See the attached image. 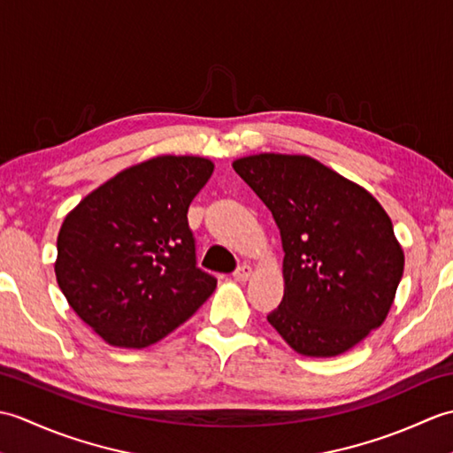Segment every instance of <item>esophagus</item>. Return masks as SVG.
Listing matches in <instances>:
<instances>
[{
  "label": "esophagus",
  "mask_w": 453,
  "mask_h": 453,
  "mask_svg": "<svg viewBox=\"0 0 453 453\" xmlns=\"http://www.w3.org/2000/svg\"><path fill=\"white\" fill-rule=\"evenodd\" d=\"M251 266L249 265H242L237 268V271L234 273V280H237V282H245V280H249V276H251Z\"/></svg>",
  "instance_id": "esophagus-1"
}]
</instances>
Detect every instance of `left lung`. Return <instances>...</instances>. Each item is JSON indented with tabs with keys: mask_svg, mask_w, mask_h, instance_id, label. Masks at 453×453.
<instances>
[{
	"mask_svg": "<svg viewBox=\"0 0 453 453\" xmlns=\"http://www.w3.org/2000/svg\"><path fill=\"white\" fill-rule=\"evenodd\" d=\"M234 169L280 229L284 297L268 323L303 356L350 350L386 321L405 268L386 210L307 156L258 153Z\"/></svg>",
	"mask_w": 453,
	"mask_h": 453,
	"instance_id": "left-lung-1",
	"label": "left lung"
}]
</instances>
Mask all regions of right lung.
<instances>
[{
	"instance_id": "obj_1",
	"label": "right lung",
	"mask_w": 453,
	"mask_h": 453,
	"mask_svg": "<svg viewBox=\"0 0 453 453\" xmlns=\"http://www.w3.org/2000/svg\"><path fill=\"white\" fill-rule=\"evenodd\" d=\"M211 173L206 157H153L120 171L65 216L56 280L104 342H157L216 290V278L196 266L187 218Z\"/></svg>"
}]
</instances>
